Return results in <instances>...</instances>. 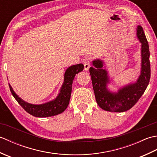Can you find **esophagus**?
Wrapping results in <instances>:
<instances>
[{"mask_svg":"<svg viewBox=\"0 0 157 157\" xmlns=\"http://www.w3.org/2000/svg\"><path fill=\"white\" fill-rule=\"evenodd\" d=\"M90 61H91V58L88 57H85L83 59V63H84V70L85 71H88L90 67Z\"/></svg>","mask_w":157,"mask_h":157,"instance_id":"34e87169","label":"esophagus"}]
</instances>
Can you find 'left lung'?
<instances>
[{
  "instance_id": "obj_1",
  "label": "left lung",
  "mask_w": 157,
  "mask_h": 157,
  "mask_svg": "<svg viewBox=\"0 0 157 157\" xmlns=\"http://www.w3.org/2000/svg\"><path fill=\"white\" fill-rule=\"evenodd\" d=\"M136 32L138 39L141 43V70L136 82L125 85L119 88L117 92H113L108 88L111 80L107 70L103 68L105 62L100 59H94L92 61L94 67L90 68L96 102L105 111L116 113L128 111L138 101L149 84L151 78L149 46L141 25L137 26Z\"/></svg>"
}]
</instances>
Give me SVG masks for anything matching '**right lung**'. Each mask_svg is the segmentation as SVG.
<instances>
[{
  "instance_id": "add662e5",
  "label": "right lung",
  "mask_w": 157,
  "mask_h": 157,
  "mask_svg": "<svg viewBox=\"0 0 157 157\" xmlns=\"http://www.w3.org/2000/svg\"><path fill=\"white\" fill-rule=\"evenodd\" d=\"M84 65L82 63L70 66L66 69L63 82L57 96L52 101L40 105H34L23 101L13 90L11 86L9 84L13 97L19 104L29 114L36 117H48L61 114L68 106L71 98L72 84L76 74L83 71Z\"/></svg>"
}]
</instances>
